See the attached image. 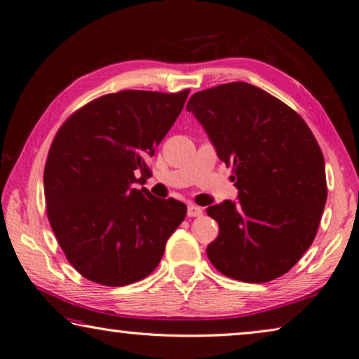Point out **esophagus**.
I'll list each match as a JSON object with an SVG mask.
<instances>
[{"label":"esophagus","mask_w":359,"mask_h":359,"mask_svg":"<svg viewBox=\"0 0 359 359\" xmlns=\"http://www.w3.org/2000/svg\"><path fill=\"white\" fill-rule=\"evenodd\" d=\"M188 217H200V215L203 214V210L200 206H196V205H188Z\"/></svg>","instance_id":"obj_1"}]
</instances>
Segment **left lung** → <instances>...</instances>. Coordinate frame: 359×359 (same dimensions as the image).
Listing matches in <instances>:
<instances>
[{
    "label": "left lung",
    "instance_id": "obj_1",
    "mask_svg": "<svg viewBox=\"0 0 359 359\" xmlns=\"http://www.w3.org/2000/svg\"><path fill=\"white\" fill-rule=\"evenodd\" d=\"M187 110L202 123L219 159L232 165L238 200L210 206L219 236L206 254L214 268L245 283H268L303 257L327 198L321 148L280 99L248 82L197 91Z\"/></svg>",
    "mask_w": 359,
    "mask_h": 359
}]
</instances>
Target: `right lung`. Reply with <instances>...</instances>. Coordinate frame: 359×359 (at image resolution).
<instances>
[{
	"label": "right lung",
	"instance_id": "obj_1",
	"mask_svg": "<svg viewBox=\"0 0 359 359\" xmlns=\"http://www.w3.org/2000/svg\"><path fill=\"white\" fill-rule=\"evenodd\" d=\"M188 93H110L57 130L44 168L47 217L67 260L87 280L118 287L148 277L185 219V203L135 183L151 176L147 159Z\"/></svg>",
	"mask_w": 359,
	"mask_h": 359
}]
</instances>
